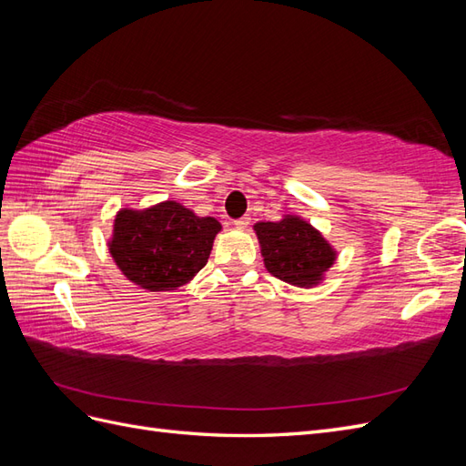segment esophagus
I'll return each mask as SVG.
<instances>
[{
	"label": "esophagus",
	"mask_w": 466,
	"mask_h": 466,
	"mask_svg": "<svg viewBox=\"0 0 466 466\" xmlns=\"http://www.w3.org/2000/svg\"><path fill=\"white\" fill-rule=\"evenodd\" d=\"M248 223H250V218H248V216H243L241 219H235V221H233V225H235L237 229H247Z\"/></svg>",
	"instance_id": "1"
}]
</instances>
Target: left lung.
<instances>
[{"mask_svg": "<svg viewBox=\"0 0 466 466\" xmlns=\"http://www.w3.org/2000/svg\"><path fill=\"white\" fill-rule=\"evenodd\" d=\"M266 270L295 288H317L338 258V250L311 223L295 214L252 225Z\"/></svg>", "mask_w": 466, "mask_h": 466, "instance_id": "8db88e82", "label": "left lung"}]
</instances>
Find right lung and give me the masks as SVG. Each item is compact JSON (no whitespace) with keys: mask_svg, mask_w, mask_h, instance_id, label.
Listing matches in <instances>:
<instances>
[{"mask_svg":"<svg viewBox=\"0 0 466 466\" xmlns=\"http://www.w3.org/2000/svg\"><path fill=\"white\" fill-rule=\"evenodd\" d=\"M219 231L216 218H200L177 200H165L144 209L120 208L106 245L134 286L173 291L206 266Z\"/></svg>","mask_w":466,"mask_h":466,"instance_id":"obj_1","label":"right lung"}]
</instances>
